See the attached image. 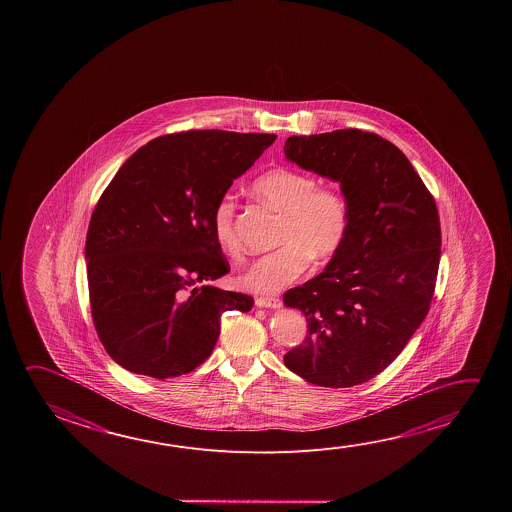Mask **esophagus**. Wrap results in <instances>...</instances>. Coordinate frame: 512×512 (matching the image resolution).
I'll list each match as a JSON object with an SVG mask.
<instances>
[{
	"label": "esophagus",
	"instance_id": "34e87169",
	"mask_svg": "<svg viewBox=\"0 0 512 512\" xmlns=\"http://www.w3.org/2000/svg\"><path fill=\"white\" fill-rule=\"evenodd\" d=\"M255 305L260 309H280L282 300H278V298H257Z\"/></svg>",
	"mask_w": 512,
	"mask_h": 512
}]
</instances>
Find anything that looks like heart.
Here are the masks:
<instances>
[{"label":"heart","mask_w":512,"mask_h":512,"mask_svg":"<svg viewBox=\"0 0 512 512\" xmlns=\"http://www.w3.org/2000/svg\"><path fill=\"white\" fill-rule=\"evenodd\" d=\"M252 193L284 214L275 252L262 255L239 277L244 289L275 294L302 278L310 259H332L348 237L350 202L341 189L319 187L314 176L291 168L269 169L252 184ZM234 198L223 196L212 214L219 250L230 259L241 255L234 232Z\"/></svg>","instance_id":"obj_1"}]
</instances>
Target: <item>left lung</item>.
Listing matches in <instances>:
<instances>
[{
    "mask_svg": "<svg viewBox=\"0 0 512 512\" xmlns=\"http://www.w3.org/2000/svg\"><path fill=\"white\" fill-rule=\"evenodd\" d=\"M284 153L337 182L352 209L343 248L284 294L309 327L285 366L316 386H357L400 355L428 314L441 257L436 202L409 159L377 134L293 135Z\"/></svg>",
    "mask_w": 512,
    "mask_h": 512,
    "instance_id": "1",
    "label": "left lung"
}]
</instances>
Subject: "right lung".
Segmentation results:
<instances>
[{"label": "right lung", "instance_id": "right-lung-1", "mask_svg": "<svg viewBox=\"0 0 512 512\" xmlns=\"http://www.w3.org/2000/svg\"><path fill=\"white\" fill-rule=\"evenodd\" d=\"M275 134L191 130L135 151L101 194L85 241L98 337L119 366L178 377L209 357L225 310L253 298L210 285L230 271L212 214Z\"/></svg>", "mask_w": 512, "mask_h": 512}]
</instances>
